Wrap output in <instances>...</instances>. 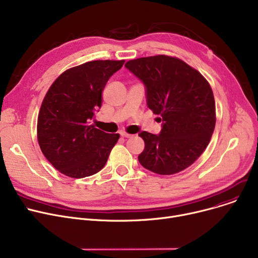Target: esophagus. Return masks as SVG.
<instances>
[{
  "label": "esophagus",
  "mask_w": 258,
  "mask_h": 258,
  "mask_svg": "<svg viewBox=\"0 0 258 258\" xmlns=\"http://www.w3.org/2000/svg\"><path fill=\"white\" fill-rule=\"evenodd\" d=\"M120 136H121L122 138H131L132 135H131V134H127V133H124V132H122V133H120Z\"/></svg>",
  "instance_id": "obj_1"
}]
</instances>
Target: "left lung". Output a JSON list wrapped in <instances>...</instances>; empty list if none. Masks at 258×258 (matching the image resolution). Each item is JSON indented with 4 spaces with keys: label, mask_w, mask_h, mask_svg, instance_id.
<instances>
[{
    "label": "left lung",
    "mask_w": 258,
    "mask_h": 258,
    "mask_svg": "<svg viewBox=\"0 0 258 258\" xmlns=\"http://www.w3.org/2000/svg\"><path fill=\"white\" fill-rule=\"evenodd\" d=\"M126 69L145 87L146 103L160 115L158 135L139 133L145 147L140 164L158 174H173L190 166L210 142L215 102L208 81L183 60L157 55L130 60Z\"/></svg>",
    "instance_id": "8db88e82"
}]
</instances>
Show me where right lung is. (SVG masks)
Listing matches in <instances>:
<instances>
[{
  "mask_svg": "<svg viewBox=\"0 0 258 258\" xmlns=\"http://www.w3.org/2000/svg\"><path fill=\"white\" fill-rule=\"evenodd\" d=\"M124 60H94L64 71L40 106L37 140L50 163L68 177L81 179L101 170L118 134L91 124L101 106V94Z\"/></svg>",
  "mask_w": 258,
  "mask_h": 258,
  "instance_id": "add662e5",
  "label": "right lung"
}]
</instances>
